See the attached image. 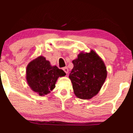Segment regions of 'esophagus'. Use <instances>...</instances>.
Masks as SVG:
<instances>
[{"label": "esophagus", "mask_w": 133, "mask_h": 133, "mask_svg": "<svg viewBox=\"0 0 133 133\" xmlns=\"http://www.w3.org/2000/svg\"><path fill=\"white\" fill-rule=\"evenodd\" d=\"M62 70H63V71H64L66 73V74H68V72H69V69H68V68H67V67H64V68H62Z\"/></svg>", "instance_id": "esophagus-1"}]
</instances>
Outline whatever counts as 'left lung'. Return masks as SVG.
<instances>
[{"instance_id":"left-lung-1","label":"left lung","mask_w":133,"mask_h":133,"mask_svg":"<svg viewBox=\"0 0 133 133\" xmlns=\"http://www.w3.org/2000/svg\"><path fill=\"white\" fill-rule=\"evenodd\" d=\"M74 64L69 79L76 97L90 99L97 95L107 77L104 62L95 51L81 52L72 61Z\"/></svg>"}]
</instances>
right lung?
<instances>
[{
	"mask_svg": "<svg viewBox=\"0 0 133 133\" xmlns=\"http://www.w3.org/2000/svg\"><path fill=\"white\" fill-rule=\"evenodd\" d=\"M65 75L64 71L56 65H51L42 56L30 61L26 69L27 84L34 92L41 96L51 92L56 87L57 79Z\"/></svg>",
	"mask_w": 133,
	"mask_h": 133,
	"instance_id": "obj_1",
	"label": "right lung"
}]
</instances>
